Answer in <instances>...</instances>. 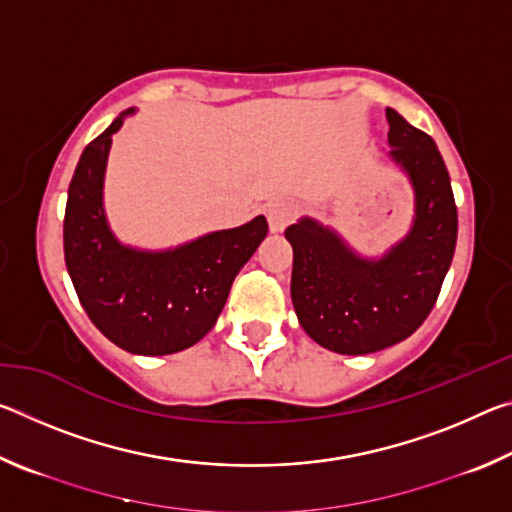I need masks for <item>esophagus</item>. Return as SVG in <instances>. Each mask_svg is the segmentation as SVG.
Returning <instances> with one entry per match:
<instances>
[{"label": "esophagus", "mask_w": 512, "mask_h": 512, "mask_svg": "<svg viewBox=\"0 0 512 512\" xmlns=\"http://www.w3.org/2000/svg\"><path fill=\"white\" fill-rule=\"evenodd\" d=\"M298 216V203L289 198H275L266 205V219L273 232H282Z\"/></svg>", "instance_id": "1"}]
</instances>
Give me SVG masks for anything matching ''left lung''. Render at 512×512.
Here are the masks:
<instances>
[{
    "label": "left lung",
    "instance_id": "obj_1",
    "mask_svg": "<svg viewBox=\"0 0 512 512\" xmlns=\"http://www.w3.org/2000/svg\"><path fill=\"white\" fill-rule=\"evenodd\" d=\"M391 158L409 173L415 221L381 259H361L323 225L300 219L284 230L293 246L291 300L305 332L339 354H370L418 329L452 264L458 214L436 142L386 108Z\"/></svg>",
    "mask_w": 512,
    "mask_h": 512
}]
</instances>
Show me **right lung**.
<instances>
[{"label": "right lung", "mask_w": 512, "mask_h": 512, "mask_svg": "<svg viewBox=\"0 0 512 512\" xmlns=\"http://www.w3.org/2000/svg\"><path fill=\"white\" fill-rule=\"evenodd\" d=\"M128 112L85 146L76 164L63 221L65 264L85 314L106 339L126 352L162 357L192 348L214 327L268 223L257 216L167 253L121 246L106 223L101 192L110 137Z\"/></svg>", "instance_id": "add662e5"}]
</instances>
